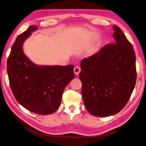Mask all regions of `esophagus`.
Instances as JSON below:
<instances>
[{
  "mask_svg": "<svg viewBox=\"0 0 146 146\" xmlns=\"http://www.w3.org/2000/svg\"><path fill=\"white\" fill-rule=\"evenodd\" d=\"M80 71V68L78 66H76L74 68V73L76 75H78Z\"/></svg>",
  "mask_w": 146,
  "mask_h": 146,
  "instance_id": "1",
  "label": "esophagus"
}]
</instances>
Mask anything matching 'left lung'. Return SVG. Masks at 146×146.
Masks as SVG:
<instances>
[{
	"label": "left lung",
	"mask_w": 146,
	"mask_h": 146,
	"mask_svg": "<svg viewBox=\"0 0 146 146\" xmlns=\"http://www.w3.org/2000/svg\"><path fill=\"white\" fill-rule=\"evenodd\" d=\"M113 28L115 43L105 45L80 63L83 101L90 114L98 117L110 116L123 109L136 81L133 45L119 27Z\"/></svg>",
	"instance_id": "obj_1"
}]
</instances>
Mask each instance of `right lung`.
I'll return each mask as SVG.
<instances>
[{
	"label": "right lung",
	"mask_w": 146,
	"mask_h": 146,
	"mask_svg": "<svg viewBox=\"0 0 146 146\" xmlns=\"http://www.w3.org/2000/svg\"><path fill=\"white\" fill-rule=\"evenodd\" d=\"M38 27L30 26L16 38L7 62L10 86L23 107L40 115L56 111L65 88L75 77L74 66H38L28 58L23 43Z\"/></svg>",
	"instance_id": "1"
}]
</instances>
